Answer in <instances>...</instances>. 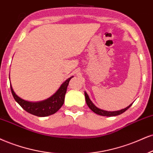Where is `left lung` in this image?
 <instances>
[{"label":"left lung","mask_w":153,"mask_h":153,"mask_svg":"<svg viewBox=\"0 0 153 153\" xmlns=\"http://www.w3.org/2000/svg\"><path fill=\"white\" fill-rule=\"evenodd\" d=\"M84 95H85L86 104H87L88 106L89 107V108L91 109V110L93 111V112L95 113V114H97L98 115H100V116H118V115L121 114H123V113L125 112L126 111H127L128 109L131 106L132 104H133V103H132V104L129 105L128 107H126V108L122 109V110H120V111H112V112H111V111H103V110H101V109H99V108H97V107L96 106V105L91 102V101L90 100L89 97H88V94H86V92H84Z\"/></svg>","instance_id":"1"}]
</instances>
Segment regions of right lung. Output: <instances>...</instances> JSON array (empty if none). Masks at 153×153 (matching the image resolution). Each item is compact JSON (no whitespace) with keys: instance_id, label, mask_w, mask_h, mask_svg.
Here are the masks:
<instances>
[{"instance_id":"right-lung-1","label":"right lung","mask_w":153,"mask_h":153,"mask_svg":"<svg viewBox=\"0 0 153 153\" xmlns=\"http://www.w3.org/2000/svg\"><path fill=\"white\" fill-rule=\"evenodd\" d=\"M72 77L73 76H71L66 80L62 84L58 91L52 97L49 98L48 99L45 100V101H40V102H29V101H25V100L20 99L13 91L11 84L10 90L14 99L25 111L39 117L48 116L55 114L63 105L68 84H69V81Z\"/></svg>"}]
</instances>
